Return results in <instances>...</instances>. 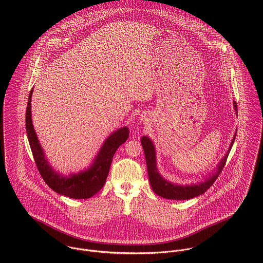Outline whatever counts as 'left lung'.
I'll use <instances>...</instances> for the list:
<instances>
[{"mask_svg":"<svg viewBox=\"0 0 263 263\" xmlns=\"http://www.w3.org/2000/svg\"><path fill=\"white\" fill-rule=\"evenodd\" d=\"M234 108L236 114L238 115V109H237V103L234 101ZM236 138V134L232 140V143L229 147V150L227 152L225 157L221 160L220 164L218 165L217 171H215L214 174L210 175L205 179V181L200 182L198 184H192V185H178L173 184L167 180H165L160 173L158 172L157 166H156V152L155 147L148 137H143L141 142L142 146L145 152L146 156V163L148 168V174H149V180H150L151 186L153 191L158 194L159 196H162L167 199H177V200H184V199H190L193 197H196L202 193H204L209 188L211 187L214 182L217 180L218 176L221 174V171L223 170L225 166L227 158L229 156V153L232 149V146L234 144Z\"/></svg>","mask_w":263,"mask_h":263,"instance_id":"1","label":"left lung"}]
</instances>
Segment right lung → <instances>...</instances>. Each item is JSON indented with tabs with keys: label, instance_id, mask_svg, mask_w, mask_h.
Returning a JSON list of instances; mask_svg holds the SVG:
<instances>
[{
	"label": "right lung",
	"instance_id": "add662e5",
	"mask_svg": "<svg viewBox=\"0 0 263 263\" xmlns=\"http://www.w3.org/2000/svg\"><path fill=\"white\" fill-rule=\"evenodd\" d=\"M32 92L33 88L30 91L26 108V132L32 155L41 177L49 187L59 194L75 199L90 198L105 184L115 152L129 137L128 128L125 126L121 127L110 135L104 142L92 165L86 171L78 174H71L69 177H64L57 173L48 164L44 157V152L38 142L31 119L30 102Z\"/></svg>",
	"mask_w": 263,
	"mask_h": 263
}]
</instances>
